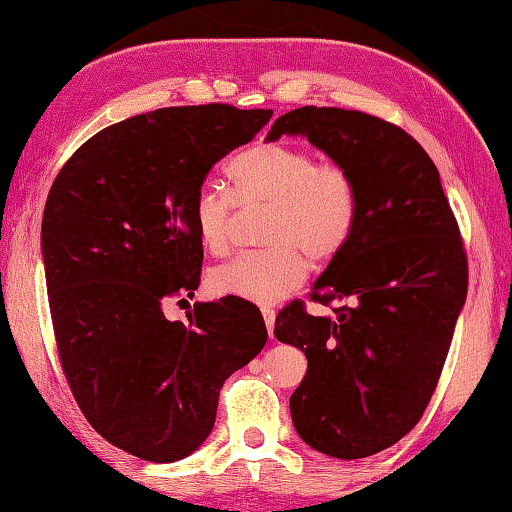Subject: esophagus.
<instances>
[{"label": "esophagus", "instance_id": "34e87169", "mask_svg": "<svg viewBox=\"0 0 512 512\" xmlns=\"http://www.w3.org/2000/svg\"><path fill=\"white\" fill-rule=\"evenodd\" d=\"M264 322H266V331H269V338H273V324H276V310L271 308H262Z\"/></svg>", "mask_w": 512, "mask_h": 512}]
</instances>
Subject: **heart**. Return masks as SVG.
Wrapping results in <instances>:
<instances>
[{
  "instance_id": "1",
  "label": "heart",
  "mask_w": 512,
  "mask_h": 512,
  "mask_svg": "<svg viewBox=\"0 0 512 512\" xmlns=\"http://www.w3.org/2000/svg\"><path fill=\"white\" fill-rule=\"evenodd\" d=\"M227 177L232 193L216 183L197 190V239L207 253L223 255L239 204L269 211L262 227V241L269 248L216 266L209 273L213 294L276 303L301 285L308 259L315 266L331 264L352 241L358 190L352 174L333 160H317L294 144L259 142L232 160Z\"/></svg>"
}]
</instances>
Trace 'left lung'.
I'll use <instances>...</instances> for the list:
<instances>
[{"label": "left lung", "instance_id": "1", "mask_svg": "<svg viewBox=\"0 0 512 512\" xmlns=\"http://www.w3.org/2000/svg\"><path fill=\"white\" fill-rule=\"evenodd\" d=\"M303 135L352 174V241L312 287L315 317L289 303L276 338L305 352L289 398L299 437L358 460L398 444L421 421L451 347L469 285L467 250L437 165L400 126L372 114L305 108L273 121L266 140Z\"/></svg>", "mask_w": 512, "mask_h": 512}]
</instances>
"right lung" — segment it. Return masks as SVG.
Listing matches in <instances>:
<instances>
[{"instance_id":"1","label":"right lung","mask_w":512,"mask_h":512,"mask_svg":"<svg viewBox=\"0 0 512 512\" xmlns=\"http://www.w3.org/2000/svg\"><path fill=\"white\" fill-rule=\"evenodd\" d=\"M271 114L225 103L137 114L89 137L50 188L41 250L61 368L91 427L142 460L197 451L225 379L266 345L262 312L236 296L195 303L188 324L163 303L200 287L197 190Z\"/></svg>"}]
</instances>
